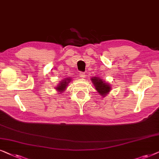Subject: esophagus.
Here are the masks:
<instances>
[{
	"instance_id": "obj_1",
	"label": "esophagus",
	"mask_w": 159,
	"mask_h": 159,
	"mask_svg": "<svg viewBox=\"0 0 159 159\" xmlns=\"http://www.w3.org/2000/svg\"><path fill=\"white\" fill-rule=\"evenodd\" d=\"M85 76H86L85 73H83V72H81V73H79V77L81 78H85Z\"/></svg>"
}]
</instances>
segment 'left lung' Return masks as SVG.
<instances>
[{
  "instance_id": "obj_1",
  "label": "left lung",
  "mask_w": 159,
  "mask_h": 159,
  "mask_svg": "<svg viewBox=\"0 0 159 159\" xmlns=\"http://www.w3.org/2000/svg\"><path fill=\"white\" fill-rule=\"evenodd\" d=\"M91 81L94 84L95 89L100 94L101 96L105 97L106 94L111 91V85L107 82L103 81L99 77H92L91 78Z\"/></svg>"
}]
</instances>
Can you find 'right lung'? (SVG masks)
Wrapping results in <instances>:
<instances>
[{"label": "right lung", "mask_w": 159, "mask_h": 159, "mask_svg": "<svg viewBox=\"0 0 159 159\" xmlns=\"http://www.w3.org/2000/svg\"><path fill=\"white\" fill-rule=\"evenodd\" d=\"M71 81H72V79L70 78H64V80L61 81L60 83L57 84V85L55 86V89H56L58 92H60L61 94V93H62L64 91H65V89H66L67 87V86H68L69 83Z\"/></svg>", "instance_id": "add662e5"}]
</instances>
